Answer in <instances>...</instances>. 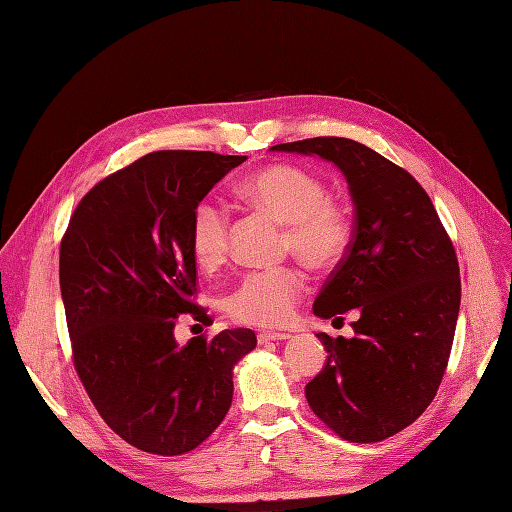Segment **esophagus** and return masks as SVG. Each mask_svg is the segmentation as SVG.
Returning <instances> with one entry per match:
<instances>
[{"instance_id":"esophagus-1","label":"esophagus","mask_w":512,"mask_h":512,"mask_svg":"<svg viewBox=\"0 0 512 512\" xmlns=\"http://www.w3.org/2000/svg\"><path fill=\"white\" fill-rule=\"evenodd\" d=\"M289 333H278V331H259L257 333V342L259 344H270V342H285L289 339Z\"/></svg>"}]
</instances>
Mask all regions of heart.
Segmentation results:
<instances>
[{"instance_id":"obj_1","label":"heart","mask_w":512,"mask_h":512,"mask_svg":"<svg viewBox=\"0 0 512 512\" xmlns=\"http://www.w3.org/2000/svg\"><path fill=\"white\" fill-rule=\"evenodd\" d=\"M238 194L259 213L285 225L282 251L314 270L344 257L350 242L346 208L329 196L325 181L293 164H272L238 183ZM232 221L225 206L202 200L192 217V251L200 266L215 268L230 251ZM308 278L295 266L255 270L227 297V312L242 325L285 327L306 293Z\"/></svg>"}]
</instances>
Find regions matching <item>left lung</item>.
I'll return each mask as SVG.
<instances>
[{"instance_id": "obj_1", "label": "left lung", "mask_w": 512, "mask_h": 512, "mask_svg": "<svg viewBox=\"0 0 512 512\" xmlns=\"http://www.w3.org/2000/svg\"><path fill=\"white\" fill-rule=\"evenodd\" d=\"M272 149L320 156L348 181L352 240L312 310L358 308V320L350 339L318 333L329 356L306 399L342 439L384 441L420 418L443 380L462 297L456 251L424 187L367 145L316 137Z\"/></svg>"}]
</instances>
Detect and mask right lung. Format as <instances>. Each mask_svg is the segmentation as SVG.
Masks as SVG:
<instances>
[{
  "mask_svg": "<svg viewBox=\"0 0 512 512\" xmlns=\"http://www.w3.org/2000/svg\"><path fill=\"white\" fill-rule=\"evenodd\" d=\"M246 156L164 149L94 185L61 242V295L73 365L105 424L156 456L211 437L234 394L251 329L175 339L179 316L213 323L194 297L192 217Z\"/></svg>",
  "mask_w": 512,
  "mask_h": 512,
  "instance_id": "add662e5",
  "label": "right lung"
}]
</instances>
